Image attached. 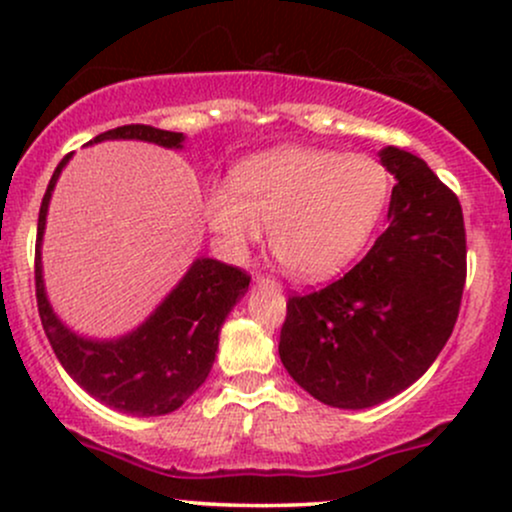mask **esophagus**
<instances>
[{
    "label": "esophagus",
    "instance_id": "esophagus-1",
    "mask_svg": "<svg viewBox=\"0 0 512 512\" xmlns=\"http://www.w3.org/2000/svg\"><path fill=\"white\" fill-rule=\"evenodd\" d=\"M255 281H257V284L272 286V289H276V286H279V281L272 279V276H264V274H257V276H255Z\"/></svg>",
    "mask_w": 512,
    "mask_h": 512
}]
</instances>
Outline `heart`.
<instances>
[{
  "mask_svg": "<svg viewBox=\"0 0 512 512\" xmlns=\"http://www.w3.org/2000/svg\"><path fill=\"white\" fill-rule=\"evenodd\" d=\"M390 175L375 158L281 146L240 161L231 185L207 195L209 228L231 255L260 243L303 281L339 274L361 255L383 216Z\"/></svg>",
  "mask_w": 512,
  "mask_h": 512,
  "instance_id": "b5f03b06",
  "label": "heart"
}]
</instances>
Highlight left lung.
Masks as SVG:
<instances>
[{
	"instance_id": "left-lung-1",
	"label": "left lung",
	"mask_w": 512,
	"mask_h": 512,
	"mask_svg": "<svg viewBox=\"0 0 512 512\" xmlns=\"http://www.w3.org/2000/svg\"><path fill=\"white\" fill-rule=\"evenodd\" d=\"M380 161L397 178L387 231L325 289L289 296L279 356L320 402L366 409L426 373L450 339L467 279L460 199L409 151Z\"/></svg>"
}]
</instances>
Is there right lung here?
Segmentation results:
<instances>
[{"instance_id":"right-lung-1","label":"right lung","mask_w":512,"mask_h":512,"mask_svg":"<svg viewBox=\"0 0 512 512\" xmlns=\"http://www.w3.org/2000/svg\"><path fill=\"white\" fill-rule=\"evenodd\" d=\"M105 139H139L166 149H182L180 132H166L151 125H125L98 134L93 142ZM88 142V144H93ZM67 154L52 173L48 192L38 214V240H35V298L43 330L62 368L91 397L105 407L134 416H161L180 409L192 392L207 380L219 349L223 320L250 286L243 269L209 257H199L168 293L149 320L134 332L110 342L84 339L62 325L52 313L43 284L40 243H43L48 204L69 161Z\"/></svg>"}]
</instances>
